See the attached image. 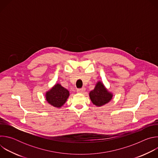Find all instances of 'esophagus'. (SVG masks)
Instances as JSON below:
<instances>
[{"instance_id":"1","label":"esophagus","mask_w":158,"mask_h":158,"mask_svg":"<svg viewBox=\"0 0 158 158\" xmlns=\"http://www.w3.org/2000/svg\"><path fill=\"white\" fill-rule=\"evenodd\" d=\"M85 91V87H82V88H79V89H77V92L78 93H84Z\"/></svg>"}]
</instances>
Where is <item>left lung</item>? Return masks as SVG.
<instances>
[{
    "label": "left lung",
    "instance_id": "8db88e82",
    "mask_svg": "<svg viewBox=\"0 0 158 158\" xmlns=\"http://www.w3.org/2000/svg\"><path fill=\"white\" fill-rule=\"evenodd\" d=\"M89 97L94 104L101 106L109 102L112 99V95L109 93L101 82H98L94 90L90 92Z\"/></svg>",
    "mask_w": 158,
    "mask_h": 158
}]
</instances>
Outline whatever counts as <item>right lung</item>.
Wrapping results in <instances>:
<instances>
[{
  "mask_svg": "<svg viewBox=\"0 0 158 158\" xmlns=\"http://www.w3.org/2000/svg\"><path fill=\"white\" fill-rule=\"evenodd\" d=\"M69 92L60 84L54 85L49 91L46 93V100L51 105L56 107H60L67 101Z\"/></svg>",
  "mask_w": 158,
  "mask_h": 158,
  "instance_id": "add662e5",
  "label": "right lung"
}]
</instances>
